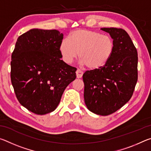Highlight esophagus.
Wrapping results in <instances>:
<instances>
[{
  "label": "esophagus",
  "mask_w": 151,
  "mask_h": 151,
  "mask_svg": "<svg viewBox=\"0 0 151 151\" xmlns=\"http://www.w3.org/2000/svg\"><path fill=\"white\" fill-rule=\"evenodd\" d=\"M76 77H77L78 78H80L82 77V76H83V72L81 69L78 68L77 70H76Z\"/></svg>",
  "instance_id": "1"
}]
</instances>
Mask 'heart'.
I'll return each instance as SVG.
<instances>
[{"instance_id":"1","label":"heart","mask_w":151,"mask_h":151,"mask_svg":"<svg viewBox=\"0 0 151 151\" xmlns=\"http://www.w3.org/2000/svg\"><path fill=\"white\" fill-rule=\"evenodd\" d=\"M114 48V41L109 36L86 29L74 30L59 46L60 55L66 63H72L78 55L81 63L92 70L105 65Z\"/></svg>"}]
</instances>
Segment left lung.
Returning a JSON list of instances; mask_svg holds the SVG:
<instances>
[{"mask_svg":"<svg viewBox=\"0 0 151 151\" xmlns=\"http://www.w3.org/2000/svg\"><path fill=\"white\" fill-rule=\"evenodd\" d=\"M113 39L114 48L105 65L83 74L84 99L89 111L106 116L124 106L133 94L138 79V54L124 30L102 28Z\"/></svg>","mask_w":151,"mask_h":151,"instance_id":"obj_1","label":"left lung"}]
</instances>
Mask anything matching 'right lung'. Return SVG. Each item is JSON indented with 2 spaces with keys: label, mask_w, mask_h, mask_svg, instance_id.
Instances as JSON below:
<instances>
[{
  "label": "right lung",
  "mask_w": 151,
  "mask_h": 151,
  "mask_svg": "<svg viewBox=\"0 0 151 151\" xmlns=\"http://www.w3.org/2000/svg\"><path fill=\"white\" fill-rule=\"evenodd\" d=\"M63 39L57 30L33 29L17 40L11 56V83L20 104L33 113L54 111L66 86L76 77V68L61 60Z\"/></svg>",
  "instance_id": "1"
}]
</instances>
